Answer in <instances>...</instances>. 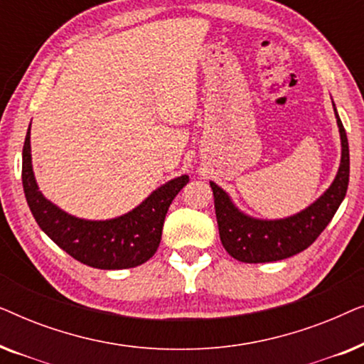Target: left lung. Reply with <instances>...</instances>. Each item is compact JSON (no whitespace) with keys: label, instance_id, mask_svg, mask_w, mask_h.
<instances>
[{"label":"left lung","instance_id":"1","mask_svg":"<svg viewBox=\"0 0 364 364\" xmlns=\"http://www.w3.org/2000/svg\"><path fill=\"white\" fill-rule=\"evenodd\" d=\"M335 109L341 139V161L331 186L315 202L283 218H257L240 210L232 197L210 182L222 245L228 255L245 263H267L293 257L311 245L331 222L346 196L350 182V147L343 122Z\"/></svg>","mask_w":364,"mask_h":364}]
</instances>
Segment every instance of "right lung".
<instances>
[{"instance_id":"right-lung-1","label":"right lung","mask_w":364,"mask_h":364,"mask_svg":"<svg viewBox=\"0 0 364 364\" xmlns=\"http://www.w3.org/2000/svg\"><path fill=\"white\" fill-rule=\"evenodd\" d=\"M31 124L23 146V188L34 220L51 240L77 262L101 270H124L147 262L157 252L167 210L188 176L162 183L124 215L87 220L64 212L39 191L33 171Z\"/></svg>"}]
</instances>
